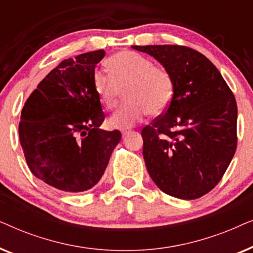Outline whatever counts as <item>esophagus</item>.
<instances>
[{"instance_id": "esophagus-1", "label": "esophagus", "mask_w": 253, "mask_h": 253, "mask_svg": "<svg viewBox=\"0 0 253 253\" xmlns=\"http://www.w3.org/2000/svg\"><path fill=\"white\" fill-rule=\"evenodd\" d=\"M131 132V129H122L121 130V133H122V136H126V134H129Z\"/></svg>"}]
</instances>
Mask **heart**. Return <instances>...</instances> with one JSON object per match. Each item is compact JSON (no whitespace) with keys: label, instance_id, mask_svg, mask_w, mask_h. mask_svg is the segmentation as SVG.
Wrapping results in <instances>:
<instances>
[{"label":"heart","instance_id":"heart-1","mask_svg":"<svg viewBox=\"0 0 253 253\" xmlns=\"http://www.w3.org/2000/svg\"><path fill=\"white\" fill-rule=\"evenodd\" d=\"M109 75L95 71L93 88L99 102L106 109L116 106L120 92L124 91L123 103L109 119L116 129H127L139 122L148 113L153 116L164 114L174 98V81L164 68L134 51L124 50L107 58Z\"/></svg>","mask_w":253,"mask_h":253}]
</instances>
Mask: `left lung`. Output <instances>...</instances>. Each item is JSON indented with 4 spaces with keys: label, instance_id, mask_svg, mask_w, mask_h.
I'll use <instances>...</instances> for the list:
<instances>
[{
    "label": "left lung",
    "instance_id": "obj_1",
    "mask_svg": "<svg viewBox=\"0 0 253 253\" xmlns=\"http://www.w3.org/2000/svg\"><path fill=\"white\" fill-rule=\"evenodd\" d=\"M155 58L174 81V98L164 116L141 131L143 155L158 188L191 200L222 178L236 151L237 106L212 62L175 44L131 46Z\"/></svg>",
    "mask_w": 253,
    "mask_h": 253
}]
</instances>
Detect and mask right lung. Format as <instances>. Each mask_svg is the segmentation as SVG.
<instances>
[{
  "label": "right lung",
  "instance_id": "1",
  "mask_svg": "<svg viewBox=\"0 0 253 253\" xmlns=\"http://www.w3.org/2000/svg\"><path fill=\"white\" fill-rule=\"evenodd\" d=\"M105 54L100 49L61 62L23 107L18 131L29 168L62 191L92 189L121 140L120 131L100 129L105 114L93 75Z\"/></svg>",
  "mask_w": 253,
  "mask_h": 253
}]
</instances>
